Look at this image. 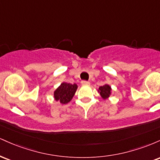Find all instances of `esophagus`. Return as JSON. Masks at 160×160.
Segmentation results:
<instances>
[{"mask_svg":"<svg viewBox=\"0 0 160 160\" xmlns=\"http://www.w3.org/2000/svg\"><path fill=\"white\" fill-rule=\"evenodd\" d=\"M81 84L82 86H89V84H90V82H88V81H86V80H82L81 82Z\"/></svg>","mask_w":160,"mask_h":160,"instance_id":"1","label":"esophagus"}]
</instances>
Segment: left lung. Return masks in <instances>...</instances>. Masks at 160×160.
Wrapping results in <instances>:
<instances>
[{
    "label": "left lung",
    "instance_id": "8db88e82",
    "mask_svg": "<svg viewBox=\"0 0 160 160\" xmlns=\"http://www.w3.org/2000/svg\"><path fill=\"white\" fill-rule=\"evenodd\" d=\"M98 92L100 94L101 97L105 100L109 98L112 94V89L111 86L108 85V84H104V85L100 86L98 89Z\"/></svg>",
    "mask_w": 160,
    "mask_h": 160
}]
</instances>
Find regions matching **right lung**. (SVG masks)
<instances>
[{
  "label": "right lung",
  "mask_w": 160,
  "mask_h": 160,
  "mask_svg": "<svg viewBox=\"0 0 160 160\" xmlns=\"http://www.w3.org/2000/svg\"><path fill=\"white\" fill-rule=\"evenodd\" d=\"M77 89H78V85L76 83L71 84L63 82L54 91L53 97L55 100L59 102L60 104H68L72 100Z\"/></svg>",
  "instance_id": "right-lung-1"
}]
</instances>
